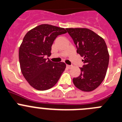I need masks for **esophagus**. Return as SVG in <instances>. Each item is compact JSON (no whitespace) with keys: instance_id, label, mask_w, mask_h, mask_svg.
<instances>
[{"instance_id":"obj_1","label":"esophagus","mask_w":122,"mask_h":122,"mask_svg":"<svg viewBox=\"0 0 122 122\" xmlns=\"http://www.w3.org/2000/svg\"><path fill=\"white\" fill-rule=\"evenodd\" d=\"M66 67L68 68V69H71L72 67V66L71 65H66Z\"/></svg>"}]
</instances>
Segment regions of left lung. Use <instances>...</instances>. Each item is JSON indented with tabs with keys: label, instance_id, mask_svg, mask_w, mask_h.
<instances>
[{
	"label": "left lung",
	"instance_id": "left-lung-1",
	"mask_svg": "<svg viewBox=\"0 0 122 122\" xmlns=\"http://www.w3.org/2000/svg\"><path fill=\"white\" fill-rule=\"evenodd\" d=\"M77 49V53L84 56V65L80 68L79 76L73 83L84 92L94 91L105 79L109 64V55L104 39L88 28H66Z\"/></svg>",
	"mask_w": 122,
	"mask_h": 122
}]
</instances>
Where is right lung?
Instances as JSON below:
<instances>
[{
  "mask_svg": "<svg viewBox=\"0 0 122 122\" xmlns=\"http://www.w3.org/2000/svg\"><path fill=\"white\" fill-rule=\"evenodd\" d=\"M67 33L64 28L42 24L27 33L19 47V59L23 76L30 85L39 91L53 87L64 71V62H53L51 46L58 36Z\"/></svg>",
  "mask_w": 122,
  "mask_h": 122,
  "instance_id": "right-lung-1",
  "label": "right lung"
}]
</instances>
